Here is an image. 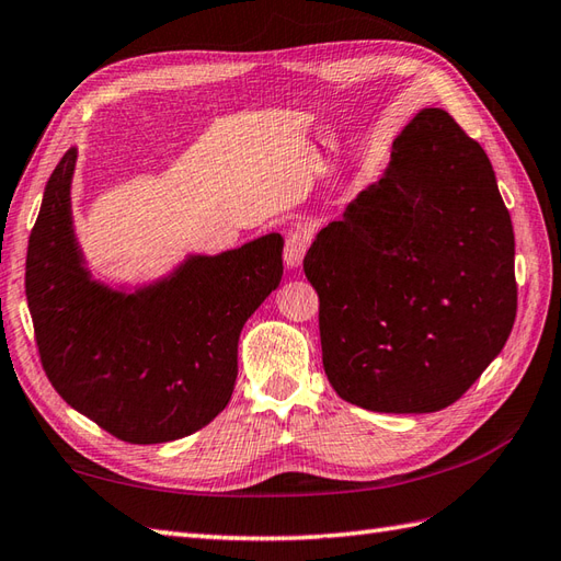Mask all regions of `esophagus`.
<instances>
[{"label":"esophagus","instance_id":"obj_1","mask_svg":"<svg viewBox=\"0 0 561 561\" xmlns=\"http://www.w3.org/2000/svg\"><path fill=\"white\" fill-rule=\"evenodd\" d=\"M306 251H308V237H306V233L291 231L289 237H286V243H284V263H286V267H289V270L301 267Z\"/></svg>","mask_w":561,"mask_h":561}]
</instances>
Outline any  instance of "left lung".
I'll list each match as a JSON object with an SVG mask.
<instances>
[{"mask_svg": "<svg viewBox=\"0 0 561 561\" xmlns=\"http://www.w3.org/2000/svg\"><path fill=\"white\" fill-rule=\"evenodd\" d=\"M304 270L328 380L368 411L447 409L514 328L512 217L485 150L445 110L403 128L385 174L318 233Z\"/></svg>", "mask_w": 561, "mask_h": 561, "instance_id": "8db88e82", "label": "left lung"}]
</instances>
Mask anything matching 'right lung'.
<instances>
[{"label": "right lung", "mask_w": 561, "mask_h": 561, "mask_svg": "<svg viewBox=\"0 0 561 561\" xmlns=\"http://www.w3.org/2000/svg\"><path fill=\"white\" fill-rule=\"evenodd\" d=\"M78 148L51 172L25 257L43 368L71 409L131 445L186 437L225 411L245 320L282 282V233L184 260L140 284L98 279L78 243Z\"/></svg>", "instance_id": "obj_1"}]
</instances>
